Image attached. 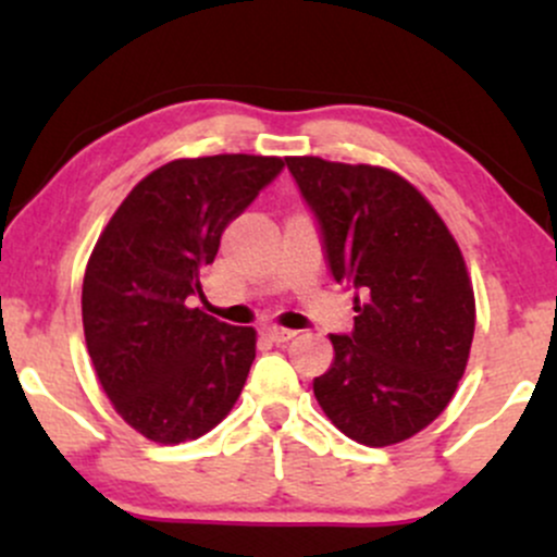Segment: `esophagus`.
<instances>
[{"instance_id": "esophagus-1", "label": "esophagus", "mask_w": 557, "mask_h": 557, "mask_svg": "<svg viewBox=\"0 0 557 557\" xmlns=\"http://www.w3.org/2000/svg\"><path fill=\"white\" fill-rule=\"evenodd\" d=\"M264 335L270 337L272 343H287V341H293V337H296V332L287 330V327H277V324H267Z\"/></svg>"}]
</instances>
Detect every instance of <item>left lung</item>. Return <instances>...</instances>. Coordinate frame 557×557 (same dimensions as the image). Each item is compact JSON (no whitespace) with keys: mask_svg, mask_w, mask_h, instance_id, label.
<instances>
[{"mask_svg":"<svg viewBox=\"0 0 557 557\" xmlns=\"http://www.w3.org/2000/svg\"><path fill=\"white\" fill-rule=\"evenodd\" d=\"M322 230L332 277L356 290L354 332L314 395L369 447L430 426L456 395L474 341V287L456 238L406 177L372 164L287 157Z\"/></svg>","mask_w":557,"mask_h":557,"instance_id":"left-lung-1","label":"left lung"}]
</instances>
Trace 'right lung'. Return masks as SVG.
I'll list each match as a JSON object with an SVG mask.
<instances>
[{"label":"right lung","instance_id":"1","mask_svg":"<svg viewBox=\"0 0 557 557\" xmlns=\"http://www.w3.org/2000/svg\"><path fill=\"white\" fill-rule=\"evenodd\" d=\"M285 168L280 157L175 159L107 222L83 277V332L114 411L177 445L227 417L257 359V330L190 309L220 238Z\"/></svg>","mask_w":557,"mask_h":557}]
</instances>
